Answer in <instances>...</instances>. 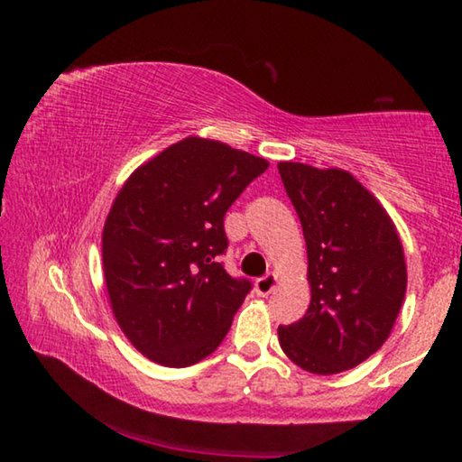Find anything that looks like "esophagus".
<instances>
[{
    "instance_id": "obj_1",
    "label": "esophagus",
    "mask_w": 462,
    "mask_h": 462,
    "mask_svg": "<svg viewBox=\"0 0 462 462\" xmlns=\"http://www.w3.org/2000/svg\"><path fill=\"white\" fill-rule=\"evenodd\" d=\"M275 287H277V275H275V273H267V275H264V277L256 279L254 291L264 297V295H269Z\"/></svg>"
}]
</instances>
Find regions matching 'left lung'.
<instances>
[{"mask_svg":"<svg viewBox=\"0 0 462 462\" xmlns=\"http://www.w3.org/2000/svg\"><path fill=\"white\" fill-rule=\"evenodd\" d=\"M308 246L311 301L279 326L283 353L303 371L336 374L366 361L389 338L408 271L397 230L381 203L342 169L279 162Z\"/></svg>","mask_w":462,"mask_h":462,"instance_id":"8db88e82","label":"left lung"}]
</instances>
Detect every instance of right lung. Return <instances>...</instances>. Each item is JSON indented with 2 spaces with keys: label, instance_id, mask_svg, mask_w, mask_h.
Segmentation results:
<instances>
[{
  "label": "right lung",
  "instance_id": "right-lung-1",
  "mask_svg": "<svg viewBox=\"0 0 462 462\" xmlns=\"http://www.w3.org/2000/svg\"><path fill=\"white\" fill-rule=\"evenodd\" d=\"M267 167L261 156L189 136L124 183L101 256L114 316L146 358L181 369L228 334L253 285L217 263L228 248L224 216Z\"/></svg>",
  "mask_w": 462,
  "mask_h": 462
}]
</instances>
